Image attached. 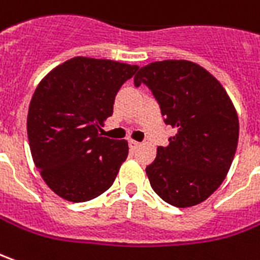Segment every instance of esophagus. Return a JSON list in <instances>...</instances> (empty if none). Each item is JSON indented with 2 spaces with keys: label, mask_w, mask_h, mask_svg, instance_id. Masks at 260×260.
I'll use <instances>...</instances> for the list:
<instances>
[{
  "label": "esophagus",
  "mask_w": 260,
  "mask_h": 260,
  "mask_svg": "<svg viewBox=\"0 0 260 260\" xmlns=\"http://www.w3.org/2000/svg\"><path fill=\"white\" fill-rule=\"evenodd\" d=\"M139 146H141V143L136 142V141H132V139H131V141H129V148H131V150H136V149L139 148Z\"/></svg>",
  "instance_id": "obj_1"
}]
</instances>
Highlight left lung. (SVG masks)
<instances>
[{
	"mask_svg": "<svg viewBox=\"0 0 260 260\" xmlns=\"http://www.w3.org/2000/svg\"><path fill=\"white\" fill-rule=\"evenodd\" d=\"M166 125L176 129L146 166L155 193L179 208L197 206L224 181L235 156L239 121L230 95L210 72L188 60H163L139 69Z\"/></svg>",
	"mask_w": 260,
	"mask_h": 260,
	"instance_id": "left-lung-1",
	"label": "left lung"
}]
</instances>
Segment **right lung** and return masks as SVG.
<instances>
[{"instance_id": "1", "label": "right lung", "mask_w": 260, "mask_h": 260, "mask_svg": "<svg viewBox=\"0 0 260 260\" xmlns=\"http://www.w3.org/2000/svg\"><path fill=\"white\" fill-rule=\"evenodd\" d=\"M139 67L77 56L50 70L29 104L32 159L49 188L83 203L107 191L128 156V142L101 136L118 90Z\"/></svg>"}]
</instances>
